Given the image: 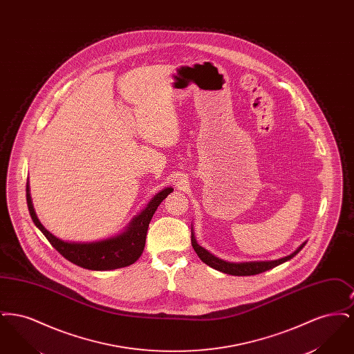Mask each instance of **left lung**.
I'll list each match as a JSON object with an SVG mask.
<instances>
[{"instance_id": "1", "label": "left lung", "mask_w": 354, "mask_h": 354, "mask_svg": "<svg viewBox=\"0 0 354 354\" xmlns=\"http://www.w3.org/2000/svg\"><path fill=\"white\" fill-rule=\"evenodd\" d=\"M191 243L192 247L195 250V252L198 253V256L201 257L203 263H205L207 266H209L214 270H220L223 273L227 274H232V276H252V274H259L263 273L266 270H272L283 263H286L288 260H290L292 257H295L297 253L303 250L304 245L306 244V241L303 243L296 251L290 254H288L286 257L277 259V260H267V261H241V263H234V261H225L223 259H219L218 256L208 252L205 248H203L202 245L198 244L195 235H194V230L191 228Z\"/></svg>"}]
</instances>
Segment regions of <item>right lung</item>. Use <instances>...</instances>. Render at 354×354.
Here are the masks:
<instances>
[{
  "label": "right lung",
  "mask_w": 354,
  "mask_h": 354,
  "mask_svg": "<svg viewBox=\"0 0 354 354\" xmlns=\"http://www.w3.org/2000/svg\"><path fill=\"white\" fill-rule=\"evenodd\" d=\"M172 191V187L163 188L134 216V219L129 223V225L120 234L97 241H66L48 231L35 215L29 182L26 183V202L37 228L46 236L51 245L65 259L86 270H111L129 267L140 257L145 250L146 236L152 215L155 214L158 205Z\"/></svg>",
  "instance_id": "1"
}]
</instances>
